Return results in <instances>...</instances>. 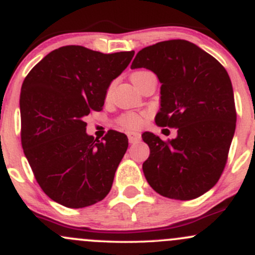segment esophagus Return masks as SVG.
<instances>
[{"label":"esophagus","mask_w":255,"mask_h":255,"mask_svg":"<svg viewBox=\"0 0 255 255\" xmlns=\"http://www.w3.org/2000/svg\"><path fill=\"white\" fill-rule=\"evenodd\" d=\"M128 140H129L130 144H134V142H138L141 139L140 133H136V132H128Z\"/></svg>","instance_id":"esophagus-1"}]
</instances>
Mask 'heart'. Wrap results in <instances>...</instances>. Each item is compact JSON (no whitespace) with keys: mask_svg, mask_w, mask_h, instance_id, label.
Masks as SVG:
<instances>
[{"mask_svg":"<svg viewBox=\"0 0 255 255\" xmlns=\"http://www.w3.org/2000/svg\"><path fill=\"white\" fill-rule=\"evenodd\" d=\"M140 72H144V71L135 72V74H133L132 76H134V75L140 74ZM119 123L122 126V127L127 128V129H136V128L141 127L142 116H141V115L135 114V113L125 114V115H122V116L119 119Z\"/></svg>","mask_w":255,"mask_h":255,"instance_id":"obj_1","label":"heart"}]
</instances>
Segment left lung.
<instances>
[{
    "label": "left lung",
    "mask_w": 255,
    "mask_h": 255,
    "mask_svg": "<svg viewBox=\"0 0 255 255\" xmlns=\"http://www.w3.org/2000/svg\"><path fill=\"white\" fill-rule=\"evenodd\" d=\"M139 68L151 70L161 82L156 125L178 129L168 141L145 133L150 156L142 172L159 195L194 200L218 183L228 161L236 128L230 77L215 58L185 40L139 50L130 69Z\"/></svg>",
    "instance_id": "left-lung-1"
}]
</instances>
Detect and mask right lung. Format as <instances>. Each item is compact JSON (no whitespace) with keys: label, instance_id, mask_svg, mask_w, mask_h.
Segmentation results:
<instances>
[{"label":"right lung","instance_id":"1","mask_svg":"<svg viewBox=\"0 0 255 255\" xmlns=\"http://www.w3.org/2000/svg\"><path fill=\"white\" fill-rule=\"evenodd\" d=\"M134 50L113 54L82 46L53 50L25 77L20 93L21 145L43 192L69 208L99 202L110 192L128 147L123 133L97 140L85 117L100 111L109 86Z\"/></svg>","mask_w":255,"mask_h":255}]
</instances>
